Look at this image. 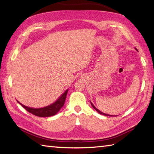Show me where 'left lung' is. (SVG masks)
Segmentation results:
<instances>
[{
	"mask_svg": "<svg viewBox=\"0 0 154 154\" xmlns=\"http://www.w3.org/2000/svg\"><path fill=\"white\" fill-rule=\"evenodd\" d=\"M91 105H92V106L94 108V109H95L97 111V112H99V114H103V115H104V116H112V115H109V114H105V113H103V112H100V111L99 110H98L97 109V108L95 107V106H94V105H93V103H91Z\"/></svg>",
	"mask_w": 154,
	"mask_h": 154,
	"instance_id": "8db88e82",
	"label": "left lung"
}]
</instances>
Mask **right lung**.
<instances>
[{
    "label": "right lung",
    "instance_id": "right-lung-1",
    "mask_svg": "<svg viewBox=\"0 0 154 154\" xmlns=\"http://www.w3.org/2000/svg\"><path fill=\"white\" fill-rule=\"evenodd\" d=\"M68 90L65 91V92L62 94V95L57 100L55 101L54 103H53L51 105H49L46 107L41 108V109H33V108H30L28 106H26L23 105L22 104H20L23 108L26 110L28 112L30 113H32L35 116H40V117H48L55 115V114L58 112V111L60 110L62 106L64 105V103L65 101V99H66V96L67 94Z\"/></svg>",
    "mask_w": 154,
    "mask_h": 154
}]
</instances>
